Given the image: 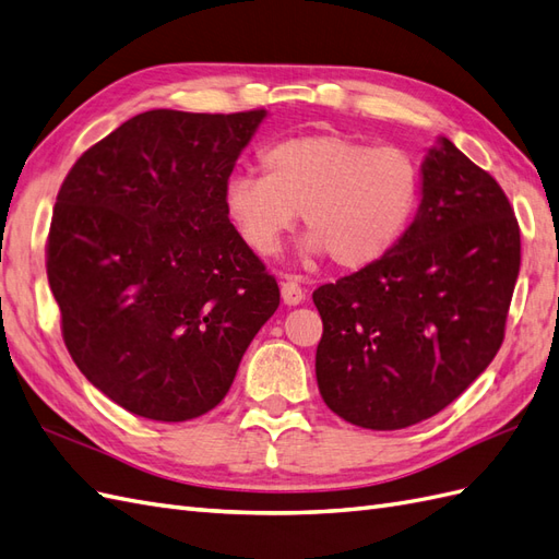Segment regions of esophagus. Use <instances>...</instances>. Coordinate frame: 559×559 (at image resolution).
<instances>
[{
    "label": "esophagus",
    "instance_id": "esophagus-1",
    "mask_svg": "<svg viewBox=\"0 0 559 559\" xmlns=\"http://www.w3.org/2000/svg\"><path fill=\"white\" fill-rule=\"evenodd\" d=\"M281 297H283L285 305L295 307V305H299L305 299V288H302V285H299L297 278L285 276V281L281 283Z\"/></svg>",
    "mask_w": 559,
    "mask_h": 559
}]
</instances>
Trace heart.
<instances>
[{
  "label": "heart",
  "instance_id": "b5f03b06",
  "mask_svg": "<svg viewBox=\"0 0 559 559\" xmlns=\"http://www.w3.org/2000/svg\"><path fill=\"white\" fill-rule=\"evenodd\" d=\"M262 175L240 171L224 186V210L260 257L278 252L297 212L305 250L359 271L384 260L404 238L423 195L418 157L404 146L323 132L271 143Z\"/></svg>",
  "mask_w": 559,
  "mask_h": 559
}]
</instances>
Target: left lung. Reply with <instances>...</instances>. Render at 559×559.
Instances as JSON below:
<instances>
[{
    "mask_svg": "<svg viewBox=\"0 0 559 559\" xmlns=\"http://www.w3.org/2000/svg\"><path fill=\"white\" fill-rule=\"evenodd\" d=\"M520 224L498 181L449 139L423 163V200L396 248L313 290L317 380L340 418L404 429L447 408L503 345Z\"/></svg>",
    "mask_w": 559,
    "mask_h": 559,
    "instance_id": "left-lung-1",
    "label": "left lung"
}]
</instances>
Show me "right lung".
<instances>
[{
	"label": "right lung",
	"instance_id": "right-lung-1",
	"mask_svg": "<svg viewBox=\"0 0 559 559\" xmlns=\"http://www.w3.org/2000/svg\"><path fill=\"white\" fill-rule=\"evenodd\" d=\"M266 110H146L84 151L56 195L49 288L63 342L134 416L183 423L226 396L281 302L224 186Z\"/></svg>",
	"mask_w": 559,
	"mask_h": 559
}]
</instances>
